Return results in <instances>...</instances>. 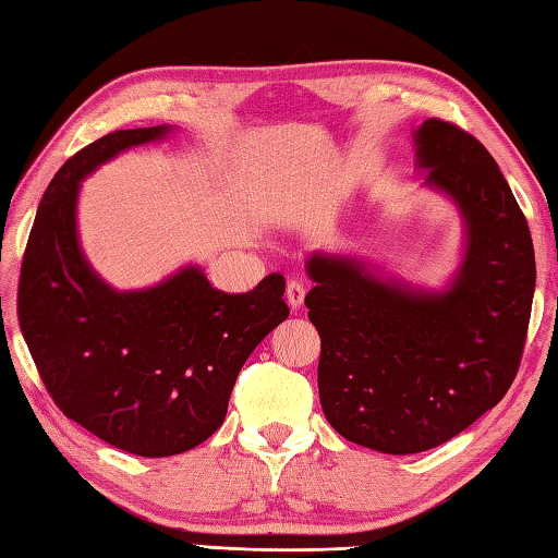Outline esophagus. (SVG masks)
Instances as JSON below:
<instances>
[{
    "mask_svg": "<svg viewBox=\"0 0 558 558\" xmlns=\"http://www.w3.org/2000/svg\"><path fill=\"white\" fill-rule=\"evenodd\" d=\"M303 299H306V287H303L301 281L291 279L287 283V303H289L293 311H299L303 306Z\"/></svg>",
    "mask_w": 558,
    "mask_h": 558,
    "instance_id": "34e87169",
    "label": "esophagus"
}]
</instances>
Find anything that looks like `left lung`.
<instances>
[{"label":"left lung","instance_id":"left-lung-1","mask_svg":"<svg viewBox=\"0 0 558 558\" xmlns=\"http://www.w3.org/2000/svg\"><path fill=\"white\" fill-rule=\"evenodd\" d=\"M413 145L420 186L457 208L464 233L442 287L360 255L315 250L306 259L323 413L335 433L381 454L445 445L500 403L537 281L527 220L490 153L437 119L417 125Z\"/></svg>","mask_w":558,"mask_h":558}]
</instances>
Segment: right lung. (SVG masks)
<instances>
[{"instance_id":"add662e5","label":"right lung","mask_w":558,"mask_h":558,"mask_svg":"<svg viewBox=\"0 0 558 558\" xmlns=\"http://www.w3.org/2000/svg\"><path fill=\"white\" fill-rule=\"evenodd\" d=\"M174 131H113L72 155L40 198L19 279V325L52 401L138 457L182 454L211 437L247 356L289 318L281 275L226 293L189 262L155 287L119 291L84 255L82 182Z\"/></svg>"}]
</instances>
